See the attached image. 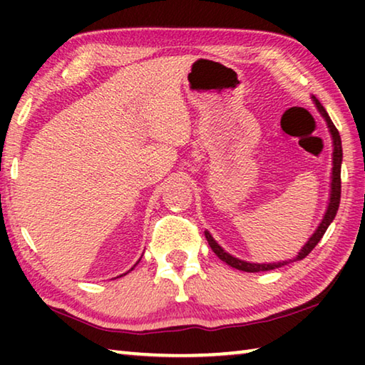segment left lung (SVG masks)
<instances>
[{
  "label": "left lung",
  "mask_w": 365,
  "mask_h": 365,
  "mask_svg": "<svg viewBox=\"0 0 365 365\" xmlns=\"http://www.w3.org/2000/svg\"><path fill=\"white\" fill-rule=\"evenodd\" d=\"M317 104V109L320 110V114L325 117L327 120V125L330 128V133L333 137V174H331V195H330V202H329V207H327V212L324 215V220L320 222L319 228L316 230V233L312 235L311 238H309V242L304 245V248L301 250V252L298 255V257H294L293 261H301V259H304L309 252H311L314 248H316V245L320 242V238L324 237V233L327 232V228L333 222L338 211V206H339V197H341V159H343V150H341V138H339V133L336 130V127L333 125L331 119L327 114L325 108L316 100ZM206 235V240L209 246H211V250L217 255V257L220 261L227 262L230 267H235L238 270H245V272H265V270H272L275 267H282V265H287L288 261L285 262H279V264H251V262H245V261H240V259L233 257L225 252L224 250L220 248V246L215 243V240L211 237V233L205 232ZM292 261V262H293Z\"/></svg>",
  "instance_id": "left-lung-1"
}]
</instances>
